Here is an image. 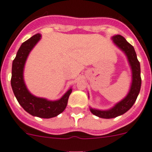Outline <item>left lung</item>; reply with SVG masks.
<instances>
[{
	"mask_svg": "<svg viewBox=\"0 0 152 152\" xmlns=\"http://www.w3.org/2000/svg\"><path fill=\"white\" fill-rule=\"evenodd\" d=\"M111 39L113 43L122 51H124L127 57L132 69V83H131L130 89L126 96L120 102L116 104L110 110H101L90 107V111L94 115L104 119L114 118L128 111L136 101L138 95L140 91L141 83H142L140 64L137 59V56L133 46L131 45L122 35H114Z\"/></svg>",
	"mask_w": 152,
	"mask_h": 152,
	"instance_id": "1",
	"label": "left lung"
}]
</instances>
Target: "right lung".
<instances>
[{
	"instance_id": "right-lung-1",
	"label": "right lung",
	"mask_w": 152,
	"mask_h": 152,
	"mask_svg": "<svg viewBox=\"0 0 152 152\" xmlns=\"http://www.w3.org/2000/svg\"><path fill=\"white\" fill-rule=\"evenodd\" d=\"M41 39L39 33L23 42L16 53L12 65L11 86L19 104L29 114L41 118H51L62 113L67 105L72 88L57 101H49L32 95L27 89L23 79V70L30 51Z\"/></svg>"
}]
</instances>
